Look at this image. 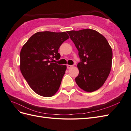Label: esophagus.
<instances>
[{"mask_svg":"<svg viewBox=\"0 0 131 131\" xmlns=\"http://www.w3.org/2000/svg\"><path fill=\"white\" fill-rule=\"evenodd\" d=\"M67 68H68V69H70V68H72V67H73V66L68 64V65L67 66Z\"/></svg>","mask_w":131,"mask_h":131,"instance_id":"1","label":"esophagus"}]
</instances>
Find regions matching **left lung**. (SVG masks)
<instances>
[{
	"label": "left lung",
	"mask_w": 131,
	"mask_h": 131,
	"mask_svg": "<svg viewBox=\"0 0 131 131\" xmlns=\"http://www.w3.org/2000/svg\"><path fill=\"white\" fill-rule=\"evenodd\" d=\"M79 51L81 62L75 78L78 86L92 92L103 85L112 64V47L106 38L96 30L85 29L67 31Z\"/></svg>",
	"instance_id": "left-lung-1"
}]
</instances>
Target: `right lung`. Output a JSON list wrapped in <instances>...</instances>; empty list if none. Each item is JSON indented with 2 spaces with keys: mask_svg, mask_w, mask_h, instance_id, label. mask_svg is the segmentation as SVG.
Instances as JSON below:
<instances>
[{
  "mask_svg": "<svg viewBox=\"0 0 131 131\" xmlns=\"http://www.w3.org/2000/svg\"><path fill=\"white\" fill-rule=\"evenodd\" d=\"M69 38L66 32L39 31L23 46L19 66L21 73L30 88L40 96L51 97L58 90L67 66L52 60L60 58L58 49Z\"/></svg>",
  "mask_w": 131,
  "mask_h": 131,
  "instance_id": "right-lung-1",
  "label": "right lung"
}]
</instances>
